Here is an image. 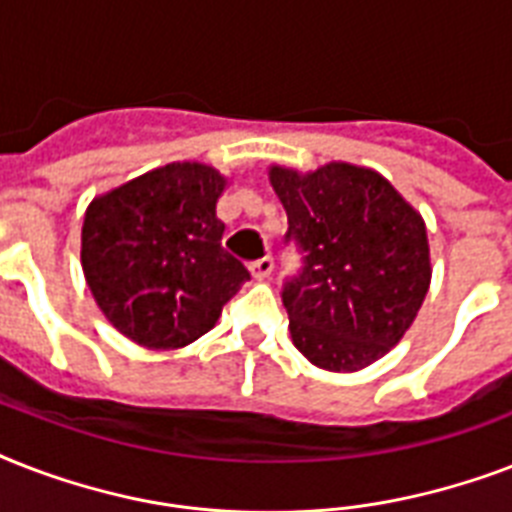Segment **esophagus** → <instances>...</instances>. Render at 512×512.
I'll use <instances>...</instances> for the list:
<instances>
[{"instance_id":"esophagus-1","label":"esophagus","mask_w":512,"mask_h":512,"mask_svg":"<svg viewBox=\"0 0 512 512\" xmlns=\"http://www.w3.org/2000/svg\"><path fill=\"white\" fill-rule=\"evenodd\" d=\"M249 271H252V276H255L257 281H263V279H268V276H271L273 273V257H260V260H255V263L249 265Z\"/></svg>"}]
</instances>
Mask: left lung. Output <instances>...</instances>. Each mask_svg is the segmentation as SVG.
I'll return each mask as SVG.
<instances>
[{"instance_id":"8db88e82","label":"left lung","mask_w":512,"mask_h":512,"mask_svg":"<svg viewBox=\"0 0 512 512\" xmlns=\"http://www.w3.org/2000/svg\"><path fill=\"white\" fill-rule=\"evenodd\" d=\"M287 236L303 265L284 281L295 348L327 372H358L412 327L430 287L420 212L380 175L332 162L300 175L271 167Z\"/></svg>"}]
</instances>
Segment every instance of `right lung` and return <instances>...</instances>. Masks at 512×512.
<instances>
[{"mask_svg":"<svg viewBox=\"0 0 512 512\" xmlns=\"http://www.w3.org/2000/svg\"><path fill=\"white\" fill-rule=\"evenodd\" d=\"M225 177L172 162L92 199L82 268L95 303L124 337L175 350L215 327L249 271L223 249Z\"/></svg>","mask_w":512,"mask_h":512,"instance_id":"add662e5","label":"right lung"}]
</instances>
